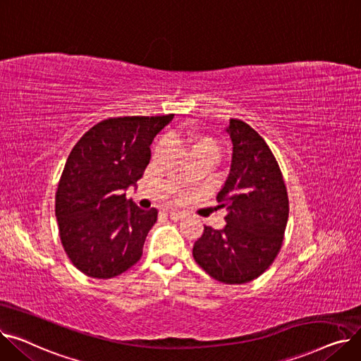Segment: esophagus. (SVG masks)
I'll return each instance as SVG.
<instances>
[{"label":"esophagus","mask_w":361,"mask_h":361,"mask_svg":"<svg viewBox=\"0 0 361 361\" xmlns=\"http://www.w3.org/2000/svg\"><path fill=\"white\" fill-rule=\"evenodd\" d=\"M168 214H169V218H171V219H174V221H181V219H184V218H185V214H184V212H181V211H177V209L169 211Z\"/></svg>","instance_id":"1"}]
</instances>
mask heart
Segmentation results:
<instances>
[{
  "label": "heart",
  "mask_w": 361,
  "mask_h": 361,
  "mask_svg": "<svg viewBox=\"0 0 361 361\" xmlns=\"http://www.w3.org/2000/svg\"><path fill=\"white\" fill-rule=\"evenodd\" d=\"M169 137H180V140L190 149L193 158L199 155H215L218 158L219 155V145L212 137L193 135V133H188V135H177V133H171ZM164 149H165V142L161 140L155 147V154H161Z\"/></svg>",
  "instance_id": "obj_1"
}]
</instances>
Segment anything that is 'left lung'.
<instances>
[{"instance_id":"8db88e82","label":"left lung","mask_w":361,"mask_h":361,"mask_svg":"<svg viewBox=\"0 0 361 361\" xmlns=\"http://www.w3.org/2000/svg\"><path fill=\"white\" fill-rule=\"evenodd\" d=\"M233 159L216 200L226 225H204L193 245L199 267L216 281L244 283L260 276L275 260L288 221V196L279 165L259 133L241 120L226 127Z\"/></svg>"}]
</instances>
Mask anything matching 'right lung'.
I'll use <instances>...</instances> for the list:
<instances>
[{"label": "right lung", "mask_w": 361, "mask_h": 361, "mask_svg": "<svg viewBox=\"0 0 361 361\" xmlns=\"http://www.w3.org/2000/svg\"><path fill=\"white\" fill-rule=\"evenodd\" d=\"M174 118H108L86 131L67 158L55 216L71 263L90 278L117 276L139 262L158 218L126 199L150 161V145Z\"/></svg>", "instance_id": "1"}]
</instances>
